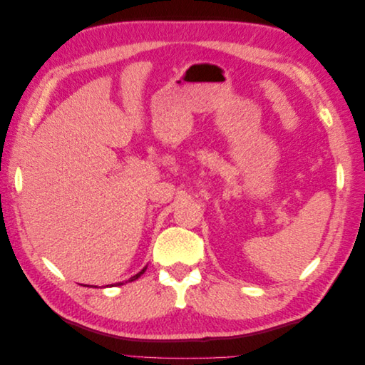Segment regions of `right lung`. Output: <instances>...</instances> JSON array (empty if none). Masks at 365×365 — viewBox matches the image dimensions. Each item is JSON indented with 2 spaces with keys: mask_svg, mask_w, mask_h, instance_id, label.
Returning <instances> with one entry per match:
<instances>
[{
  "mask_svg": "<svg viewBox=\"0 0 365 365\" xmlns=\"http://www.w3.org/2000/svg\"><path fill=\"white\" fill-rule=\"evenodd\" d=\"M145 271H146V268H143V269H141V271H140L138 274H135V275H132V277H130V279H129L128 282H134V280H137V279L140 277V275H141V274H145ZM118 284H123V283H118Z\"/></svg>",
  "mask_w": 365,
  "mask_h": 365,
  "instance_id": "1",
  "label": "right lung"
}]
</instances>
